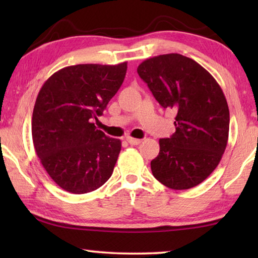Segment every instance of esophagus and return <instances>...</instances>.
I'll use <instances>...</instances> for the list:
<instances>
[{
    "label": "esophagus",
    "mask_w": 258,
    "mask_h": 258,
    "mask_svg": "<svg viewBox=\"0 0 258 258\" xmlns=\"http://www.w3.org/2000/svg\"><path fill=\"white\" fill-rule=\"evenodd\" d=\"M126 141H127L130 145H132V146H138V145H140V143H141V140H139V139H133V138H126Z\"/></svg>",
    "instance_id": "34e87169"
}]
</instances>
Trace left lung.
<instances>
[{"instance_id":"left-lung-1","label":"left lung","mask_w":258,"mask_h":258,"mask_svg":"<svg viewBox=\"0 0 258 258\" xmlns=\"http://www.w3.org/2000/svg\"><path fill=\"white\" fill-rule=\"evenodd\" d=\"M138 74L160 106L176 113L175 133L159 140L152 174L174 190L200 184L217 167L228 143L230 112L221 86L198 62L178 53L147 59Z\"/></svg>"}]
</instances>
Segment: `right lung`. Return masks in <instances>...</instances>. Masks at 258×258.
Segmentation results:
<instances>
[{"label":"right lung","instance_id":"right-lung-1","mask_svg":"<svg viewBox=\"0 0 258 258\" xmlns=\"http://www.w3.org/2000/svg\"><path fill=\"white\" fill-rule=\"evenodd\" d=\"M127 62L86 63L60 69L40 90L32 135L41 164L61 189L94 191L111 176L121 142L97 130L108 102L124 82Z\"/></svg>","mask_w":258,"mask_h":258}]
</instances>
